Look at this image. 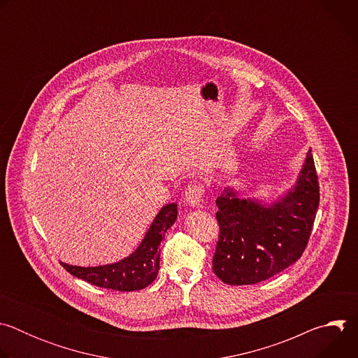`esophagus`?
Returning a JSON list of instances; mask_svg holds the SVG:
<instances>
[{"label": "esophagus", "instance_id": "esophagus-1", "mask_svg": "<svg viewBox=\"0 0 358 358\" xmlns=\"http://www.w3.org/2000/svg\"><path fill=\"white\" fill-rule=\"evenodd\" d=\"M203 195V185L199 182H191L184 191V201L191 207H199L201 198Z\"/></svg>", "mask_w": 358, "mask_h": 358}]
</instances>
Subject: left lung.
<instances>
[{
  "label": "left lung",
  "instance_id": "1",
  "mask_svg": "<svg viewBox=\"0 0 358 358\" xmlns=\"http://www.w3.org/2000/svg\"><path fill=\"white\" fill-rule=\"evenodd\" d=\"M236 194L228 187L217 198L213 269L224 283L255 285L293 265L309 242L320 201L312 148L296 184L278 201L262 203Z\"/></svg>",
  "mask_w": 358,
  "mask_h": 358
}]
</instances>
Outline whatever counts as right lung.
Masks as SVG:
<instances>
[{
    "label": "right lung",
    "mask_w": 358,
    "mask_h": 358,
    "mask_svg": "<svg viewBox=\"0 0 358 358\" xmlns=\"http://www.w3.org/2000/svg\"><path fill=\"white\" fill-rule=\"evenodd\" d=\"M177 203H167L156 215L144 239L127 258L103 266H73L61 265L73 276L105 289L119 292H133L147 287L157 278L160 269V243L164 241L167 229L177 220Z\"/></svg>",
    "instance_id": "add662e5"
}]
</instances>
